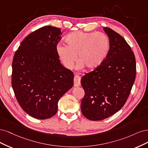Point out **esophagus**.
Instances as JSON below:
<instances>
[{
    "label": "esophagus",
    "instance_id": "esophagus-1",
    "mask_svg": "<svg viewBox=\"0 0 148 148\" xmlns=\"http://www.w3.org/2000/svg\"><path fill=\"white\" fill-rule=\"evenodd\" d=\"M80 79L81 77L79 75H75L74 78V87H79L80 85Z\"/></svg>",
    "mask_w": 148,
    "mask_h": 148
}]
</instances>
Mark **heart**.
I'll return each mask as SVG.
<instances>
[{
  "label": "heart",
  "instance_id": "obj_1",
  "mask_svg": "<svg viewBox=\"0 0 148 148\" xmlns=\"http://www.w3.org/2000/svg\"><path fill=\"white\" fill-rule=\"evenodd\" d=\"M67 45L59 44L56 52L66 68H73L77 60L79 66L95 69L105 60L110 47L108 36L103 32H73L66 38Z\"/></svg>",
  "mask_w": 148,
  "mask_h": 148
}]
</instances>
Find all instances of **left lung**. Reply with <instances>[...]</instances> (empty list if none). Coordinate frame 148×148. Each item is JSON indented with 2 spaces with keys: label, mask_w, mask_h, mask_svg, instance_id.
Here are the masks:
<instances>
[{
  "label": "left lung",
  "mask_w": 148,
  "mask_h": 148,
  "mask_svg": "<svg viewBox=\"0 0 148 148\" xmlns=\"http://www.w3.org/2000/svg\"><path fill=\"white\" fill-rule=\"evenodd\" d=\"M110 42L105 60L98 67L85 74L81 85L85 95L81 111L91 121H101L123 106L136 77V60L131 47L111 28L104 27Z\"/></svg>",
  "instance_id": "1"
}]
</instances>
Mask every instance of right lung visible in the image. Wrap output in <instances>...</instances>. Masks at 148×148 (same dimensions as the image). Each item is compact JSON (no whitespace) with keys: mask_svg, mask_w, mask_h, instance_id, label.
Wrapping results in <instances>:
<instances>
[{"mask_svg":"<svg viewBox=\"0 0 148 148\" xmlns=\"http://www.w3.org/2000/svg\"><path fill=\"white\" fill-rule=\"evenodd\" d=\"M61 34L56 27L39 28L25 37L13 56L14 93L23 110L36 119L55 115L60 99L73 86V73L61 64L56 52Z\"/></svg>","mask_w":148,"mask_h":148,"instance_id":"right-lung-1","label":"right lung"}]
</instances>
